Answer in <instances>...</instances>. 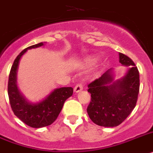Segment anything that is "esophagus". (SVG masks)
Masks as SVG:
<instances>
[{"label": "esophagus", "mask_w": 153, "mask_h": 153, "mask_svg": "<svg viewBox=\"0 0 153 153\" xmlns=\"http://www.w3.org/2000/svg\"><path fill=\"white\" fill-rule=\"evenodd\" d=\"M83 89V87H82V84H78L76 85V86L74 88V92H79Z\"/></svg>", "instance_id": "1"}]
</instances>
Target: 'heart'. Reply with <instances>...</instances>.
Masks as SVG:
<instances>
[{
	"label": "heart",
	"mask_w": 153,
	"mask_h": 153,
	"mask_svg": "<svg viewBox=\"0 0 153 153\" xmlns=\"http://www.w3.org/2000/svg\"><path fill=\"white\" fill-rule=\"evenodd\" d=\"M97 61H98V57L96 56H88L83 59V61L81 63V67L82 68H88L94 65Z\"/></svg>",
	"instance_id": "heart-1"
}]
</instances>
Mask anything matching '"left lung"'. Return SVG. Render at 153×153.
<instances>
[{"instance_id": "obj_1", "label": "left lung", "mask_w": 153, "mask_h": 153, "mask_svg": "<svg viewBox=\"0 0 153 153\" xmlns=\"http://www.w3.org/2000/svg\"><path fill=\"white\" fill-rule=\"evenodd\" d=\"M119 62L128 68L123 77L114 80L110 68L88 85L91 102L87 108L92 122L102 127L118 126L135 107L139 92V72L128 56L119 53Z\"/></svg>"}]
</instances>
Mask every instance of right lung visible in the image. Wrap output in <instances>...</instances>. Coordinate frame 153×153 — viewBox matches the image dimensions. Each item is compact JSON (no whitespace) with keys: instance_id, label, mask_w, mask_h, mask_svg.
I'll return each mask as SVG.
<instances>
[{"instance_id":"add662e5","label":"right lung","mask_w":153,"mask_h":153,"mask_svg":"<svg viewBox=\"0 0 153 153\" xmlns=\"http://www.w3.org/2000/svg\"><path fill=\"white\" fill-rule=\"evenodd\" d=\"M45 42L33 45L18 55L11 67L7 85L9 101L15 115L28 126L35 128L48 126L55 121L66 100L73 94V88L61 87L54 88L39 102H32L19 89L17 73L22 57L28 50L40 47Z\"/></svg>"}]
</instances>
